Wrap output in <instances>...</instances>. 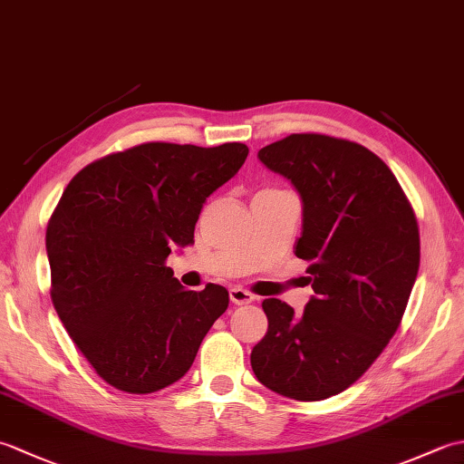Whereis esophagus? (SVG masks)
<instances>
[{"label":"esophagus","mask_w":464,"mask_h":464,"mask_svg":"<svg viewBox=\"0 0 464 464\" xmlns=\"http://www.w3.org/2000/svg\"><path fill=\"white\" fill-rule=\"evenodd\" d=\"M229 299L235 304H249L255 301V295L241 289V287H233V289H229Z\"/></svg>","instance_id":"obj_1"}]
</instances>
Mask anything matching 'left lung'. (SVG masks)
Instances as JSON below:
<instances>
[{
	"label": "left lung",
	"mask_w": 464,
	"mask_h": 464,
	"mask_svg": "<svg viewBox=\"0 0 464 464\" xmlns=\"http://www.w3.org/2000/svg\"><path fill=\"white\" fill-rule=\"evenodd\" d=\"M303 199L295 255L314 297L301 317L265 299L267 334L255 377L295 401H323L359 381L397 333L420 263L415 211L382 160L341 137L293 133L259 151Z\"/></svg>",
	"instance_id": "left-lung-1"
}]
</instances>
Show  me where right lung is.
I'll list each match as a JSON object with an SVG mask.
<instances>
[{
  "label": "right lung",
  "instance_id": "obj_1",
  "mask_svg": "<svg viewBox=\"0 0 464 464\" xmlns=\"http://www.w3.org/2000/svg\"><path fill=\"white\" fill-rule=\"evenodd\" d=\"M249 147L150 141L77 173L47 223L52 301L69 337L111 387L147 395L189 371L229 293L189 291L167 267L193 243L203 203Z\"/></svg>",
  "mask_w": 464,
  "mask_h": 464
}]
</instances>
